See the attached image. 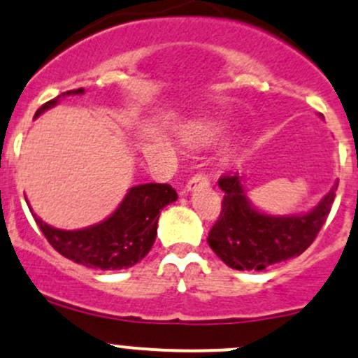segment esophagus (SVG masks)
I'll list each match as a JSON object with an SVG mask.
<instances>
[{
	"mask_svg": "<svg viewBox=\"0 0 358 358\" xmlns=\"http://www.w3.org/2000/svg\"><path fill=\"white\" fill-rule=\"evenodd\" d=\"M208 185H209L208 175H204V173H197V175H194L189 180V182H187L185 192H190V190L197 189V187H208Z\"/></svg>",
	"mask_w": 358,
	"mask_h": 358,
	"instance_id": "1",
	"label": "esophagus"
}]
</instances>
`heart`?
Segmentation results:
<instances>
[{
	"label": "heart",
	"mask_w": 358,
	"mask_h": 358,
	"mask_svg": "<svg viewBox=\"0 0 358 358\" xmlns=\"http://www.w3.org/2000/svg\"><path fill=\"white\" fill-rule=\"evenodd\" d=\"M224 129L223 123H199L185 131V142L190 145H209L224 134Z\"/></svg>",
	"instance_id": "heart-1"
}]
</instances>
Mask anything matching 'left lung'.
Instances as JSON below:
<instances>
[{"mask_svg": "<svg viewBox=\"0 0 358 358\" xmlns=\"http://www.w3.org/2000/svg\"><path fill=\"white\" fill-rule=\"evenodd\" d=\"M223 208L208 242L214 254L233 269L262 271L271 264L296 257L317 236L334 201V185L314 209L296 216H271L248 202L238 173L221 176Z\"/></svg>", "mask_w": 358, "mask_h": 358, "instance_id": "1", "label": "left lung"}]
</instances>
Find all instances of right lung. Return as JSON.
<instances>
[{
    "mask_svg": "<svg viewBox=\"0 0 358 358\" xmlns=\"http://www.w3.org/2000/svg\"><path fill=\"white\" fill-rule=\"evenodd\" d=\"M71 94H84V89L59 94L43 104L36 116L56 106L59 97ZM176 199L178 195L168 183H144L131 187L115 213L94 227L66 231L50 227L36 214L34 220L51 247L63 257L92 269H127L149 254L157 235L161 209Z\"/></svg>",
    "mask_w": 358,
    "mask_h": 358,
    "instance_id": "obj_1",
    "label": "right lung"
}]
</instances>
